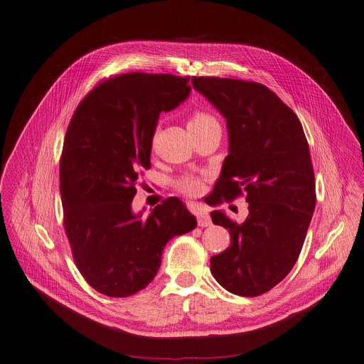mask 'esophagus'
<instances>
[{
    "instance_id": "34e87169",
    "label": "esophagus",
    "mask_w": 364,
    "mask_h": 364,
    "mask_svg": "<svg viewBox=\"0 0 364 364\" xmlns=\"http://www.w3.org/2000/svg\"><path fill=\"white\" fill-rule=\"evenodd\" d=\"M197 225H198L200 228L210 226V225H212V218H210V215L207 213V212H200V213L197 215Z\"/></svg>"
}]
</instances>
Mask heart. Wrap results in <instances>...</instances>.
I'll list each match as a JSON object with an SVG mask.
<instances>
[{
    "mask_svg": "<svg viewBox=\"0 0 364 364\" xmlns=\"http://www.w3.org/2000/svg\"><path fill=\"white\" fill-rule=\"evenodd\" d=\"M215 117L207 114V112H203V111H196L193 112V115L190 117L188 119V129H193V128H197V127H203L205 124L209 122H215ZM177 190L187 196V197H196L201 193L203 190V180L200 177H196V176H187V177H183L181 180L177 181Z\"/></svg>",
    "mask_w": 364,
    "mask_h": 364,
    "instance_id": "obj_1",
    "label": "heart"
}]
</instances>
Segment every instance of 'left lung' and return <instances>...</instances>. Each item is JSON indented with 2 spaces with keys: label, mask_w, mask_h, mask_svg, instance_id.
Returning <instances> with one entry per match:
<instances>
[{
  "label": "left lung",
  "mask_w": 364,
  "mask_h": 364,
  "mask_svg": "<svg viewBox=\"0 0 364 364\" xmlns=\"http://www.w3.org/2000/svg\"><path fill=\"white\" fill-rule=\"evenodd\" d=\"M225 117L229 155L210 204L246 196L243 223L212 212L229 229L230 246L210 259V271L229 292L257 296L292 269L316 209V177L302 125L267 86L237 79L191 77Z\"/></svg>",
  "instance_id": "1"
}]
</instances>
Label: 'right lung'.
I'll list each match as a JSON object with an SVG mask.
<instances>
[{
	"label": "right lung",
	"mask_w": 364,
	"mask_h": 364,
	"mask_svg": "<svg viewBox=\"0 0 364 364\" xmlns=\"http://www.w3.org/2000/svg\"><path fill=\"white\" fill-rule=\"evenodd\" d=\"M190 77L125 73L97 85L79 103L60 159L63 223L79 272L97 292L125 298L159 272L170 239L196 218L177 197L145 219L132 212L138 180L151 168L161 111L187 99Z\"/></svg>",
	"instance_id": "1"
}]
</instances>
